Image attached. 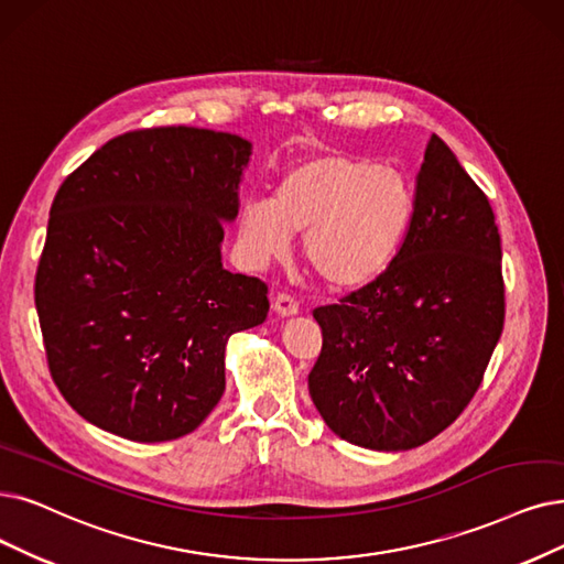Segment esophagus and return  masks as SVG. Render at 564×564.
Wrapping results in <instances>:
<instances>
[{
  "label": "esophagus",
  "mask_w": 564,
  "mask_h": 564,
  "mask_svg": "<svg viewBox=\"0 0 564 564\" xmlns=\"http://www.w3.org/2000/svg\"><path fill=\"white\" fill-rule=\"evenodd\" d=\"M273 310L280 317H294V314H299V301L289 294H278L273 299Z\"/></svg>",
  "instance_id": "1"
}]
</instances>
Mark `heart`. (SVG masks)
Here are the masks:
<instances>
[{
    "label": "heart",
    "mask_w": 564,
    "mask_h": 564,
    "mask_svg": "<svg viewBox=\"0 0 564 564\" xmlns=\"http://www.w3.org/2000/svg\"><path fill=\"white\" fill-rule=\"evenodd\" d=\"M416 213L412 180L343 152H322L291 166L273 200L240 210V238L257 259L280 257L303 234V257L333 289L375 282L400 254Z\"/></svg>",
    "instance_id": "1"
}]
</instances>
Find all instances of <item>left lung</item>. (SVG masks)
Returning a JSON list of instances; mask_svg holds the SVG:
<instances>
[{
  "instance_id": "1",
  "label": "left lung",
  "mask_w": 564,
  "mask_h": 564,
  "mask_svg": "<svg viewBox=\"0 0 564 564\" xmlns=\"http://www.w3.org/2000/svg\"><path fill=\"white\" fill-rule=\"evenodd\" d=\"M312 314L324 345L307 387L337 437L408 452L477 393L505 326L502 245L488 196L435 133L395 261Z\"/></svg>"
}]
</instances>
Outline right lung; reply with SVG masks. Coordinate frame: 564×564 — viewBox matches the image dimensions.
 I'll use <instances>...</instances> for the list:
<instances>
[{"label":"right lung","instance_id":"add662e5","mask_svg":"<svg viewBox=\"0 0 564 564\" xmlns=\"http://www.w3.org/2000/svg\"><path fill=\"white\" fill-rule=\"evenodd\" d=\"M252 143L152 127L101 145L55 194L34 303L64 400L131 442L204 423L224 351L265 322L268 286L221 265Z\"/></svg>","mask_w":564,"mask_h":564}]
</instances>
